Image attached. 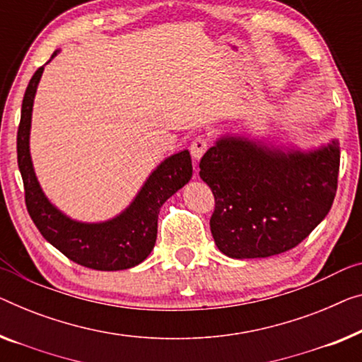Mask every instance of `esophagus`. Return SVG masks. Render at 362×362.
<instances>
[{"label": "esophagus", "instance_id": "esophagus-1", "mask_svg": "<svg viewBox=\"0 0 362 362\" xmlns=\"http://www.w3.org/2000/svg\"><path fill=\"white\" fill-rule=\"evenodd\" d=\"M208 149V139L203 136H197L190 144V154L193 159H199L204 154V151Z\"/></svg>", "mask_w": 362, "mask_h": 362}]
</instances>
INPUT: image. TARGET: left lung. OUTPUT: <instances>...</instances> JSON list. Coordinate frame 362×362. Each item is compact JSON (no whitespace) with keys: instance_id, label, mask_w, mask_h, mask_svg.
I'll use <instances>...</instances> for the list:
<instances>
[{"instance_id":"left-lung-1","label":"left lung","mask_w":362,"mask_h":362,"mask_svg":"<svg viewBox=\"0 0 362 362\" xmlns=\"http://www.w3.org/2000/svg\"><path fill=\"white\" fill-rule=\"evenodd\" d=\"M338 170L337 139L309 153L218 139L199 160V177L214 195L209 228L218 249L230 258L294 249L330 211Z\"/></svg>"}]
</instances>
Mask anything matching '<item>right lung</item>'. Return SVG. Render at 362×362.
<instances>
[{
    "label": "right lung",
    "mask_w": 362,
    "mask_h": 362,
    "mask_svg": "<svg viewBox=\"0 0 362 362\" xmlns=\"http://www.w3.org/2000/svg\"><path fill=\"white\" fill-rule=\"evenodd\" d=\"M57 53L58 50L52 58ZM42 73L43 66L37 69L27 86L18 129V165L24 182L27 211L45 240L78 265L100 272L138 265L154 249L160 206L192 179L190 153L180 151L160 163L133 203L117 218L95 224L69 219L43 195L29 153L32 105Z\"/></svg>",
    "instance_id": "obj_1"
}]
</instances>
